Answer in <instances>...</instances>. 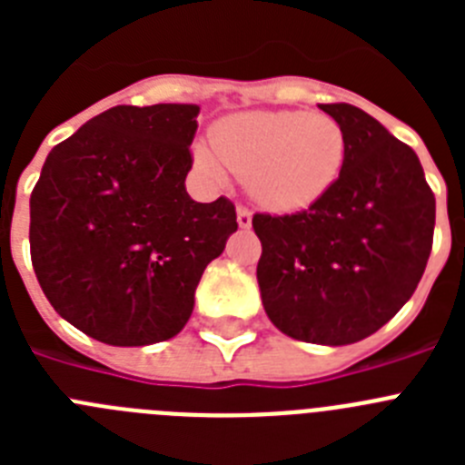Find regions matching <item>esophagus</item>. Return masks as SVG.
<instances>
[{
    "instance_id": "1",
    "label": "esophagus",
    "mask_w": 465,
    "mask_h": 465,
    "mask_svg": "<svg viewBox=\"0 0 465 465\" xmlns=\"http://www.w3.org/2000/svg\"><path fill=\"white\" fill-rule=\"evenodd\" d=\"M237 223L240 228H252V209L246 204H237Z\"/></svg>"
}]
</instances>
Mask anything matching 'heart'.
Segmentation results:
<instances>
[{"label":"heart","mask_w":465,"mask_h":465,"mask_svg":"<svg viewBox=\"0 0 465 465\" xmlns=\"http://www.w3.org/2000/svg\"><path fill=\"white\" fill-rule=\"evenodd\" d=\"M213 151L195 146L197 167L219 179L223 165L246 176L258 203L270 209L310 207L338 182L347 139L338 121L305 111H253L213 127Z\"/></svg>","instance_id":"heart-1"}]
</instances>
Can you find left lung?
<instances>
[{
	"label": "left lung",
	"mask_w": 465,
	"mask_h": 465,
	"mask_svg": "<svg viewBox=\"0 0 465 465\" xmlns=\"http://www.w3.org/2000/svg\"><path fill=\"white\" fill-rule=\"evenodd\" d=\"M347 155L338 182L295 213H253L256 277L289 338L351 344L380 331L417 289L433 246L435 195L417 153L354 104H319Z\"/></svg>",
	"instance_id": "left-lung-1"
}]
</instances>
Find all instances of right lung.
I'll return each mask as SVG.
<instances>
[{
  "label": "right lung",
  "mask_w": 465,
  "mask_h": 465,
  "mask_svg": "<svg viewBox=\"0 0 465 465\" xmlns=\"http://www.w3.org/2000/svg\"><path fill=\"white\" fill-rule=\"evenodd\" d=\"M195 104H118L48 153L30 197V256L57 314L114 347L174 338L235 204L186 193Z\"/></svg>",
  "instance_id": "add662e5"
}]
</instances>
